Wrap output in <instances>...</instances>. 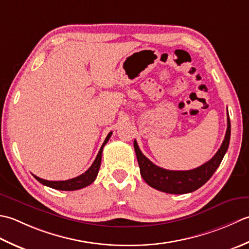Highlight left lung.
<instances>
[{"instance_id": "obj_1", "label": "left lung", "mask_w": 249, "mask_h": 249, "mask_svg": "<svg viewBox=\"0 0 249 249\" xmlns=\"http://www.w3.org/2000/svg\"><path fill=\"white\" fill-rule=\"evenodd\" d=\"M227 123L228 126L225 140L216 155L210 161H207L206 163L189 171H170L157 166L147 157L142 154L138 143L134 141L133 145L136 158H138L141 175L143 177V179L150 187L162 192H166V194L182 195L189 194V192L199 189L215 173L217 167L220 165L222 159H224L228 147H229L231 135L229 114H228Z\"/></svg>"}]
</instances>
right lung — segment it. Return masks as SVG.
Listing matches in <instances>:
<instances>
[{
    "instance_id": "add662e5",
    "label": "right lung",
    "mask_w": 249,
    "mask_h": 249,
    "mask_svg": "<svg viewBox=\"0 0 249 249\" xmlns=\"http://www.w3.org/2000/svg\"><path fill=\"white\" fill-rule=\"evenodd\" d=\"M111 133L113 132H109L108 135L106 136V139L104 141L103 145L101 146L100 151L98 156H96L95 160L93 161L92 165H91L89 169L85 172L84 174L79 175L77 177H74L72 179H68V180H57V181H53V180H46L43 178H39V177L33 175L35 178H36L40 184H43L47 187H50V188L57 189V190H64V191H73V190H77V189H82L85 188V187L89 186L90 184H92L94 179L96 178V175L99 173L100 170V165H101V159H102V151H103V147L105 144L107 143L109 138L111 136Z\"/></svg>"
}]
</instances>
